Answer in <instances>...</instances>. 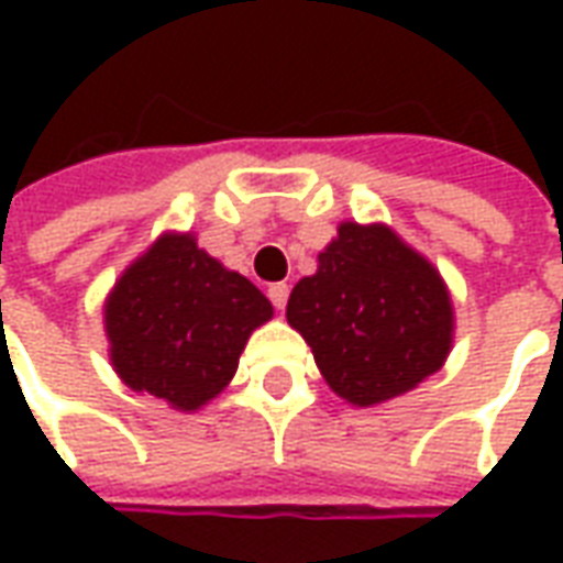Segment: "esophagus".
Masks as SVG:
<instances>
[{
  "mask_svg": "<svg viewBox=\"0 0 563 563\" xmlns=\"http://www.w3.org/2000/svg\"><path fill=\"white\" fill-rule=\"evenodd\" d=\"M268 298H271V305L277 307V310H283L286 301H289V286H286V283H271Z\"/></svg>",
  "mask_w": 563,
  "mask_h": 563,
  "instance_id": "esophagus-1",
  "label": "esophagus"
}]
</instances>
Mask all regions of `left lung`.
Listing matches in <instances>:
<instances>
[{
    "label": "left lung",
    "mask_w": 563,
    "mask_h": 563,
    "mask_svg": "<svg viewBox=\"0 0 563 563\" xmlns=\"http://www.w3.org/2000/svg\"><path fill=\"white\" fill-rule=\"evenodd\" d=\"M286 319L331 389L358 407L413 389L440 371L452 343L440 274L386 225L343 222L317 274L289 295Z\"/></svg>",
    "instance_id": "obj_1"
}]
</instances>
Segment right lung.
<instances>
[{
    "instance_id": "1",
    "label": "right lung",
    "mask_w": 563,
    "mask_h": 563,
    "mask_svg": "<svg viewBox=\"0 0 563 563\" xmlns=\"http://www.w3.org/2000/svg\"><path fill=\"white\" fill-rule=\"evenodd\" d=\"M271 313L253 283L222 268L189 234H165L120 277L104 325L129 389L196 410L229 386L246 338Z\"/></svg>"
}]
</instances>
